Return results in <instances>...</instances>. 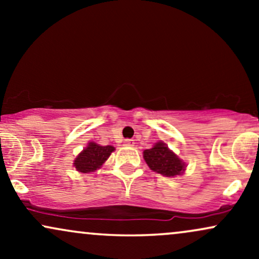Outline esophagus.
I'll use <instances>...</instances> for the list:
<instances>
[{"label": "esophagus", "mask_w": 259, "mask_h": 259, "mask_svg": "<svg viewBox=\"0 0 259 259\" xmlns=\"http://www.w3.org/2000/svg\"><path fill=\"white\" fill-rule=\"evenodd\" d=\"M124 145L127 147H133V146H135V141H134L133 139H126L125 141H124Z\"/></svg>", "instance_id": "1"}]
</instances>
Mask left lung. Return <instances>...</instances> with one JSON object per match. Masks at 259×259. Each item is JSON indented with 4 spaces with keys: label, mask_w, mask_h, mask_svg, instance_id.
<instances>
[{
    "label": "left lung",
    "mask_w": 259,
    "mask_h": 259,
    "mask_svg": "<svg viewBox=\"0 0 259 259\" xmlns=\"http://www.w3.org/2000/svg\"><path fill=\"white\" fill-rule=\"evenodd\" d=\"M144 158L147 165L153 171L164 175V177H175L183 173L185 164L169 150L164 142H157L150 150L144 151Z\"/></svg>",
    "instance_id": "obj_1"
}]
</instances>
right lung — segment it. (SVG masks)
<instances>
[{
	"instance_id": "obj_1",
	"label": "right lung",
	"mask_w": 259,
	"mask_h": 259,
	"mask_svg": "<svg viewBox=\"0 0 259 259\" xmlns=\"http://www.w3.org/2000/svg\"><path fill=\"white\" fill-rule=\"evenodd\" d=\"M113 151H114L113 146H100L95 142H90L88 147L76 157L74 165L76 170L81 173H91L105 163Z\"/></svg>"
}]
</instances>
